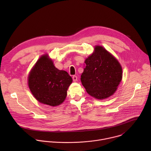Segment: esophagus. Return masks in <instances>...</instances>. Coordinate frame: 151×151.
Returning a JSON list of instances; mask_svg holds the SVG:
<instances>
[{"instance_id": "1", "label": "esophagus", "mask_w": 151, "mask_h": 151, "mask_svg": "<svg viewBox=\"0 0 151 151\" xmlns=\"http://www.w3.org/2000/svg\"><path fill=\"white\" fill-rule=\"evenodd\" d=\"M72 79H73V81L74 82H76V81H77L78 77H77L76 76H75V75H73V77H72Z\"/></svg>"}]
</instances>
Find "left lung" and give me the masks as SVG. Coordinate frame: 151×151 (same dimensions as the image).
I'll list each match as a JSON object with an SVG mask.
<instances>
[{
  "mask_svg": "<svg viewBox=\"0 0 151 151\" xmlns=\"http://www.w3.org/2000/svg\"><path fill=\"white\" fill-rule=\"evenodd\" d=\"M81 76L82 85L92 97L103 100L113 95L122 77V69L117 59L101 46L85 61Z\"/></svg>",
  "mask_w": 151,
  "mask_h": 151,
  "instance_id": "left-lung-1",
  "label": "left lung"
}]
</instances>
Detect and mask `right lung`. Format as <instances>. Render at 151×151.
Segmentation results:
<instances>
[{"mask_svg": "<svg viewBox=\"0 0 151 151\" xmlns=\"http://www.w3.org/2000/svg\"><path fill=\"white\" fill-rule=\"evenodd\" d=\"M72 82L68 73L57 69L47 54L37 61L28 78L29 88L36 99L51 106L60 105L64 101Z\"/></svg>", "mask_w": 151, "mask_h": 151, "instance_id": "obj_1", "label": "right lung"}]
</instances>
